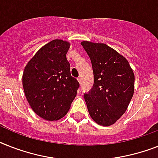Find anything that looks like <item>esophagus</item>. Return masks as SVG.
<instances>
[{
	"label": "esophagus",
	"mask_w": 158,
	"mask_h": 158,
	"mask_svg": "<svg viewBox=\"0 0 158 158\" xmlns=\"http://www.w3.org/2000/svg\"><path fill=\"white\" fill-rule=\"evenodd\" d=\"M78 81H79V83L81 84V78H80V77H79V78H78Z\"/></svg>",
	"instance_id": "esophagus-1"
}]
</instances>
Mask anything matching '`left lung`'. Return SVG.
I'll list each match as a JSON object with an SVG mask.
<instances>
[{
	"label": "left lung",
	"mask_w": 158,
	"mask_h": 158,
	"mask_svg": "<svg viewBox=\"0 0 158 158\" xmlns=\"http://www.w3.org/2000/svg\"><path fill=\"white\" fill-rule=\"evenodd\" d=\"M92 62L94 83L84 93L91 118L110 126L121 118L134 93L135 75L127 60L105 44L83 41Z\"/></svg>",
	"instance_id": "8db88e82"
}]
</instances>
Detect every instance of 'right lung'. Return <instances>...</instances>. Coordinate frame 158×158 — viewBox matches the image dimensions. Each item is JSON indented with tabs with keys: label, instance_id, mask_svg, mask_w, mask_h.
I'll use <instances>...</instances> for the list:
<instances>
[{
	"label": "right lung",
	"instance_id": "obj_1",
	"mask_svg": "<svg viewBox=\"0 0 158 158\" xmlns=\"http://www.w3.org/2000/svg\"><path fill=\"white\" fill-rule=\"evenodd\" d=\"M70 44L54 40L43 46L27 64L23 86L28 103L40 118L54 121L66 114L79 83L70 75L66 58Z\"/></svg>",
	"mask_w": 158,
	"mask_h": 158
}]
</instances>
